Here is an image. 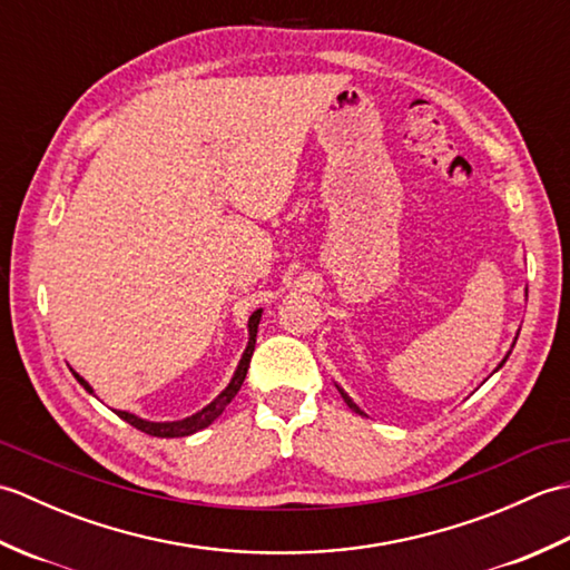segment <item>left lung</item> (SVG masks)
Returning <instances> with one entry per match:
<instances>
[{
    "label": "left lung",
    "mask_w": 570,
    "mask_h": 570,
    "mask_svg": "<svg viewBox=\"0 0 570 570\" xmlns=\"http://www.w3.org/2000/svg\"><path fill=\"white\" fill-rule=\"evenodd\" d=\"M517 337H519V333H517ZM517 337H514V343H517ZM514 343H512V347H514ZM510 353H512V350H510ZM510 353H507V355H504V360L500 362V365H498V370H500V367L504 365V362H507V357H510ZM498 370H494V372H498ZM335 386H337V392H341V396L345 399V404H347L350 409H353V411H355V414H360V416H367V414H365V411H362V409H360V406H357V404L353 402V399H350V396H347V392L343 390V386H341V384H335Z\"/></svg>",
    "instance_id": "8db88e82"
}]
</instances>
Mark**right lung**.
Returning a JSON list of instances; mask_svg holds the SVG:
<instances>
[{"label": "right lung", "mask_w": 570, "mask_h": 570, "mask_svg": "<svg viewBox=\"0 0 570 570\" xmlns=\"http://www.w3.org/2000/svg\"><path fill=\"white\" fill-rule=\"evenodd\" d=\"M259 321H262V308L254 311L252 316H249V321H247L249 341H247L245 353H242V357H239V365H237V370H235V374H233V380H229V384L225 386V390H223L220 394H217V396L213 399V402H210L208 406H203V409L196 411V414H193V416L178 419V421H147V419H141V416H137V414H129V411H117V409H115V414H117L119 419H125L127 423H131V426H135V429L144 431V433H149V435H159V439H180V435H190V433H196V431L208 429L210 423L223 414L225 406H227L229 402H233L235 394L239 392L242 382H245V377H247L249 360H252V353H254V343H257ZM72 377H76L90 394H95L92 386H90L88 382H85L78 372H72Z\"/></svg>", "instance_id": "add662e5"}]
</instances>
